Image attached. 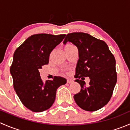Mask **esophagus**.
Segmentation results:
<instances>
[{
  "label": "esophagus",
  "instance_id": "34e87169",
  "mask_svg": "<svg viewBox=\"0 0 130 130\" xmlns=\"http://www.w3.org/2000/svg\"><path fill=\"white\" fill-rule=\"evenodd\" d=\"M67 82L68 84H71L73 82V80L70 79V78H67Z\"/></svg>",
  "mask_w": 130,
  "mask_h": 130
}]
</instances>
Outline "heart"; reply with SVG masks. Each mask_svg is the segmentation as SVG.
Returning a JSON list of instances; mask_svg holds the SVG:
<instances>
[{"label":"heart","instance_id":"heart-1","mask_svg":"<svg viewBox=\"0 0 130 130\" xmlns=\"http://www.w3.org/2000/svg\"><path fill=\"white\" fill-rule=\"evenodd\" d=\"M69 45H72V44H69Z\"/></svg>","mask_w":130,"mask_h":130}]
</instances>
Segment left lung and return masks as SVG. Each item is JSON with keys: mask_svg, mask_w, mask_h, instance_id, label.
<instances>
[{"mask_svg": "<svg viewBox=\"0 0 130 130\" xmlns=\"http://www.w3.org/2000/svg\"><path fill=\"white\" fill-rule=\"evenodd\" d=\"M70 42L78 51L76 66L75 82L80 85V91L74 95V100L82 109L95 111L109 101L117 82L116 60L104 41L84 32L67 35L63 44ZM90 78V86L82 80ZM81 78L82 80L78 78Z\"/></svg>", "mask_w": 130, "mask_h": 130, "instance_id": "1", "label": "left lung"}]
</instances>
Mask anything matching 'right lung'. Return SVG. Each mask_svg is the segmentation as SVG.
<instances>
[{
  "mask_svg": "<svg viewBox=\"0 0 130 130\" xmlns=\"http://www.w3.org/2000/svg\"><path fill=\"white\" fill-rule=\"evenodd\" d=\"M65 35L36 34L29 36L14 53L10 72L14 90L25 107L33 112H42L54 103L56 92L67 83L66 78L55 76L43 82L39 70L49 62L51 52Z\"/></svg>",
  "mask_w": 130,
  "mask_h": 130,
  "instance_id": "1",
  "label": "right lung"
}]
</instances>
